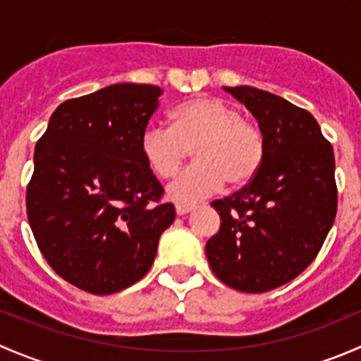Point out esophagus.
<instances>
[{
    "mask_svg": "<svg viewBox=\"0 0 361 361\" xmlns=\"http://www.w3.org/2000/svg\"><path fill=\"white\" fill-rule=\"evenodd\" d=\"M194 209V206L192 204H176V214H187L190 213V211Z\"/></svg>",
    "mask_w": 361,
    "mask_h": 361,
    "instance_id": "34e87169",
    "label": "esophagus"
}]
</instances>
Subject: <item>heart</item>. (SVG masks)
Returning <instances> with one entry per match:
<instances>
[{
	"instance_id": "b5f03b06",
	"label": "heart",
	"mask_w": 361,
	"mask_h": 361,
	"mask_svg": "<svg viewBox=\"0 0 361 361\" xmlns=\"http://www.w3.org/2000/svg\"><path fill=\"white\" fill-rule=\"evenodd\" d=\"M140 148L160 180L176 176L194 152L197 164L167 190L174 202L194 204L220 190L225 181L234 188L251 183L267 147L260 126L245 118L239 108L216 97H197L174 108L171 129L148 127Z\"/></svg>"
}]
</instances>
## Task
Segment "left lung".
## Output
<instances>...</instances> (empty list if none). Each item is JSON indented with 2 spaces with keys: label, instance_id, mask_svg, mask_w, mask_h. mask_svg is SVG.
Here are the masks:
<instances>
[{
  "label": "left lung",
  "instance_id": "8db88e82",
  "mask_svg": "<svg viewBox=\"0 0 361 361\" xmlns=\"http://www.w3.org/2000/svg\"><path fill=\"white\" fill-rule=\"evenodd\" d=\"M225 90L253 113L267 148L251 183L211 202L221 224L206 257L221 283L264 293L297 278L322 250L337 213L336 159L307 110L255 87Z\"/></svg>",
  "mask_w": 361,
  "mask_h": 361
}]
</instances>
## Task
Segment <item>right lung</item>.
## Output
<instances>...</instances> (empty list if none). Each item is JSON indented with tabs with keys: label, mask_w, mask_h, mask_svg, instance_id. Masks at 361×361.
I'll list each match as a JSON object with an SVG mask.
<instances>
[{
	"label": "right lung",
	"mask_w": 361,
	"mask_h": 361,
	"mask_svg": "<svg viewBox=\"0 0 361 361\" xmlns=\"http://www.w3.org/2000/svg\"><path fill=\"white\" fill-rule=\"evenodd\" d=\"M160 94L115 83L68 99L36 143L27 220L50 267L76 288L110 295L140 281L174 221L140 148Z\"/></svg>",
	"instance_id": "obj_1"
}]
</instances>
